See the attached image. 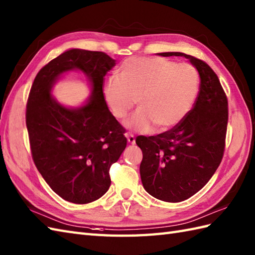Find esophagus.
Instances as JSON below:
<instances>
[{
	"instance_id": "obj_1",
	"label": "esophagus",
	"mask_w": 255,
	"mask_h": 255,
	"mask_svg": "<svg viewBox=\"0 0 255 255\" xmlns=\"http://www.w3.org/2000/svg\"><path fill=\"white\" fill-rule=\"evenodd\" d=\"M127 140H128V143H130V144H134L135 143L134 135L131 134V133H127Z\"/></svg>"
}]
</instances>
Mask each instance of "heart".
Returning a JSON list of instances; mask_svg holds the SVG:
<instances>
[{
    "label": "heart",
    "mask_w": 255,
    "mask_h": 255,
    "mask_svg": "<svg viewBox=\"0 0 255 255\" xmlns=\"http://www.w3.org/2000/svg\"><path fill=\"white\" fill-rule=\"evenodd\" d=\"M120 78L110 77L103 98L116 120L123 121L137 104L126 126L142 133L164 132L190 113L200 89L198 70L162 57H130L121 65Z\"/></svg>",
    "instance_id": "heart-1"
}]
</instances>
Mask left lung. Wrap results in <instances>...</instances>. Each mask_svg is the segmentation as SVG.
<instances>
[{
    "label": "left lung",
    "instance_id": "left-lung-1",
    "mask_svg": "<svg viewBox=\"0 0 255 255\" xmlns=\"http://www.w3.org/2000/svg\"><path fill=\"white\" fill-rule=\"evenodd\" d=\"M161 56L188 58L200 75V90L190 113L179 125L151 137L139 135L141 181L147 193L165 202H180L201 190L220 166L225 151L228 101L208 64L180 52Z\"/></svg>",
    "mask_w": 255,
    "mask_h": 255
}]
</instances>
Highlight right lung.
I'll list each match as a JSON object with an SVG mask.
<instances>
[{"mask_svg":"<svg viewBox=\"0 0 255 255\" xmlns=\"http://www.w3.org/2000/svg\"><path fill=\"white\" fill-rule=\"evenodd\" d=\"M116 61L104 52L72 49L40 69L28 97L26 125L39 173L55 193L76 204L100 199L111 186L110 168L127 145L124 128L103 98V81ZM81 70L92 81V98L65 108L50 90L63 72Z\"/></svg>","mask_w":255,"mask_h":255,"instance_id":"add662e5","label":"right lung"}]
</instances>
